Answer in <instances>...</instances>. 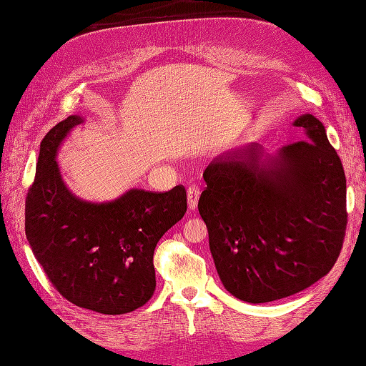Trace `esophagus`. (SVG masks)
<instances>
[{
    "instance_id": "34e87169",
    "label": "esophagus",
    "mask_w": 366,
    "mask_h": 366,
    "mask_svg": "<svg viewBox=\"0 0 366 366\" xmlns=\"http://www.w3.org/2000/svg\"><path fill=\"white\" fill-rule=\"evenodd\" d=\"M186 197H188V208L189 212L196 210L197 208V202H199V197H200V189L197 186H189L188 188V194H186Z\"/></svg>"
}]
</instances>
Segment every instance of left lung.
Returning <instances> with one entry per match:
<instances>
[{"label":"left lung","mask_w":366,"mask_h":366,"mask_svg":"<svg viewBox=\"0 0 366 366\" xmlns=\"http://www.w3.org/2000/svg\"><path fill=\"white\" fill-rule=\"evenodd\" d=\"M307 140L268 154L256 142L221 153L204 172L199 213L222 286L267 303L332 270L346 232V177L322 122L294 123Z\"/></svg>","instance_id":"8db88e82"}]
</instances>
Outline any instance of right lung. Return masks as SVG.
<instances>
[{"label":"right lung","mask_w":366,"mask_h":366,"mask_svg":"<svg viewBox=\"0 0 366 366\" xmlns=\"http://www.w3.org/2000/svg\"><path fill=\"white\" fill-rule=\"evenodd\" d=\"M84 117L71 115L41 142L25 204L33 254L66 300L101 315H126L150 300L159 238L186 213V191L132 188L107 202L77 197L56 162L59 147Z\"/></svg>","instance_id":"obj_1"}]
</instances>
